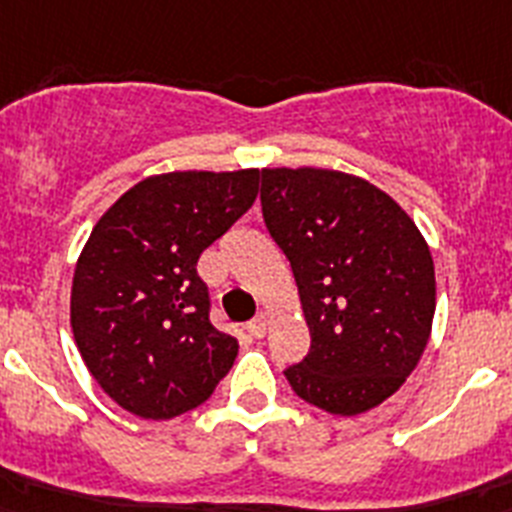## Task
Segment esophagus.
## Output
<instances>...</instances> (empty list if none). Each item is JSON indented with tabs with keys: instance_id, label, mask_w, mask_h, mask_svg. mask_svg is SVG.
Returning <instances> with one entry per match:
<instances>
[{
	"instance_id": "1",
	"label": "esophagus",
	"mask_w": 512,
	"mask_h": 512,
	"mask_svg": "<svg viewBox=\"0 0 512 512\" xmlns=\"http://www.w3.org/2000/svg\"><path fill=\"white\" fill-rule=\"evenodd\" d=\"M248 332H251V337H256V340H259V337H264L266 335L264 316H256V319H251V322H248Z\"/></svg>"
}]
</instances>
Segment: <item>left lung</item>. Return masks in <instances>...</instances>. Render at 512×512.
Instances as JSON below:
<instances>
[{"instance_id": "1", "label": "left lung", "mask_w": 512, "mask_h": 512, "mask_svg": "<svg viewBox=\"0 0 512 512\" xmlns=\"http://www.w3.org/2000/svg\"><path fill=\"white\" fill-rule=\"evenodd\" d=\"M261 214L293 266L311 332L285 377L306 403L356 416L400 390L434 319V261L377 185L335 170H261Z\"/></svg>"}]
</instances>
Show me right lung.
<instances>
[{
  "label": "right lung",
  "instance_id": "obj_1",
  "mask_svg": "<svg viewBox=\"0 0 512 512\" xmlns=\"http://www.w3.org/2000/svg\"><path fill=\"white\" fill-rule=\"evenodd\" d=\"M259 193V170L167 172L114 201L80 253L70 322L101 390L151 421L211 398L238 340L211 324L201 253Z\"/></svg>",
  "mask_w": 512,
  "mask_h": 512
}]
</instances>
